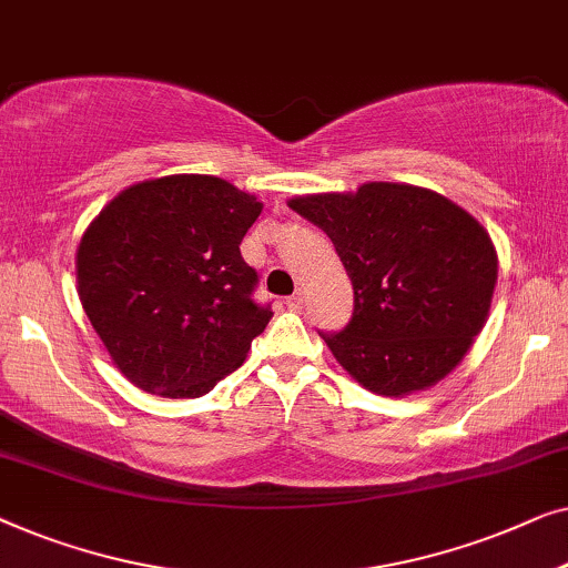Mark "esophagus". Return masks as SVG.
Returning <instances> with one entry per match:
<instances>
[{
	"instance_id": "esophagus-1",
	"label": "esophagus",
	"mask_w": 568,
	"mask_h": 568,
	"mask_svg": "<svg viewBox=\"0 0 568 568\" xmlns=\"http://www.w3.org/2000/svg\"><path fill=\"white\" fill-rule=\"evenodd\" d=\"M303 303H306V295H303V291H295L291 298H285V306L291 311H301Z\"/></svg>"
}]
</instances>
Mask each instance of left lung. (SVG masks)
Instances as JSON below:
<instances>
[{"instance_id":"8db88e82","label":"left lung","mask_w":568,"mask_h":568,"mask_svg":"<svg viewBox=\"0 0 568 568\" xmlns=\"http://www.w3.org/2000/svg\"><path fill=\"white\" fill-rule=\"evenodd\" d=\"M287 205L324 229L353 281V318L322 334L337 363L394 398L453 373L491 308L499 260L489 231L450 197L406 182L295 195Z\"/></svg>"}]
</instances>
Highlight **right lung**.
I'll list each match as a JSON object with an SVG mask.
<instances>
[{
    "label": "right lung",
    "instance_id": "add662e5",
    "mask_svg": "<svg viewBox=\"0 0 568 568\" xmlns=\"http://www.w3.org/2000/svg\"><path fill=\"white\" fill-rule=\"evenodd\" d=\"M257 197L213 174L125 187L77 246L79 301L135 388L197 398L246 361L273 311L252 301L257 273L239 244Z\"/></svg>",
    "mask_w": 568,
    "mask_h": 568
}]
</instances>
